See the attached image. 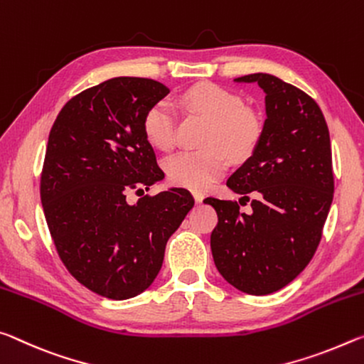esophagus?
Listing matches in <instances>:
<instances>
[{
    "label": "esophagus",
    "instance_id": "esophagus-1",
    "mask_svg": "<svg viewBox=\"0 0 364 364\" xmlns=\"http://www.w3.org/2000/svg\"><path fill=\"white\" fill-rule=\"evenodd\" d=\"M193 198H195L196 203H201V201H203V198H205V195L201 192H193Z\"/></svg>",
    "mask_w": 364,
    "mask_h": 364
}]
</instances>
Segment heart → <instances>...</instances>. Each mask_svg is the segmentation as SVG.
Instances as JSON below:
<instances>
[{
    "label": "heart",
    "mask_w": 364,
    "mask_h": 364,
    "mask_svg": "<svg viewBox=\"0 0 364 364\" xmlns=\"http://www.w3.org/2000/svg\"><path fill=\"white\" fill-rule=\"evenodd\" d=\"M186 108L213 122L201 151H181L166 161V172L177 186L193 190L210 187L228 169V154L235 161L252 156L264 132L263 117L245 106L242 95L211 82L196 83L182 95ZM143 134L154 148L176 145L177 111L168 100L151 105L143 116Z\"/></svg>",
    "instance_id": "heart-1"
}]
</instances>
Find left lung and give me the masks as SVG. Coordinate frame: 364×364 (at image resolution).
Returning a JSON list of instances; mask_svg holds the SVG:
<instances>
[{
    "label": "left lung",
    "instance_id": "obj_1",
    "mask_svg": "<svg viewBox=\"0 0 364 364\" xmlns=\"http://www.w3.org/2000/svg\"><path fill=\"white\" fill-rule=\"evenodd\" d=\"M266 93L261 140L228 187L242 198L205 200L218 213L211 252L218 271L250 295L281 290L305 269L323 237L333 196L329 129L309 95L271 74H250ZM250 201L252 211L240 205Z\"/></svg>",
    "mask_w": 364,
    "mask_h": 364
}]
</instances>
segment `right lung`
<instances>
[{
  "mask_svg": "<svg viewBox=\"0 0 364 364\" xmlns=\"http://www.w3.org/2000/svg\"><path fill=\"white\" fill-rule=\"evenodd\" d=\"M168 93L153 79L114 77L70 98L48 136L40 177L48 229L68 271L106 299L150 287L166 243L195 205L186 188L126 201L164 177L143 116Z\"/></svg>",
  "mask_w": 364,
  "mask_h": 364,
  "instance_id": "1",
  "label": "right lung"
}]
</instances>
